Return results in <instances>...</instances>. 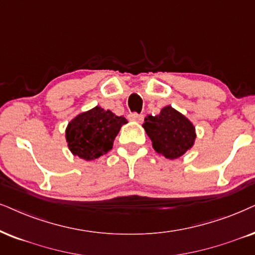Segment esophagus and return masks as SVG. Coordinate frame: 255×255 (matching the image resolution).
I'll list each match as a JSON object with an SVG mask.
<instances>
[{"label": "esophagus", "instance_id": "esophagus-1", "mask_svg": "<svg viewBox=\"0 0 255 255\" xmlns=\"http://www.w3.org/2000/svg\"><path fill=\"white\" fill-rule=\"evenodd\" d=\"M128 119H129L130 121H135V122H138V124H141V122L143 121V115L137 114V113H130V114L128 115Z\"/></svg>", "mask_w": 255, "mask_h": 255}]
</instances>
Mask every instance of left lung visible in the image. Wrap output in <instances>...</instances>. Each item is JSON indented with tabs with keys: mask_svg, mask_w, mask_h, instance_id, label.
Returning <instances> with one entry per match:
<instances>
[{
	"mask_svg": "<svg viewBox=\"0 0 255 255\" xmlns=\"http://www.w3.org/2000/svg\"><path fill=\"white\" fill-rule=\"evenodd\" d=\"M142 126L156 153L167 159H178L194 144L195 127L172 106L162 108L155 117L148 115Z\"/></svg>",
	"mask_w": 255,
	"mask_h": 255,
	"instance_id": "left-lung-1",
	"label": "left lung"
}]
</instances>
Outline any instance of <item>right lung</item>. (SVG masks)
Segmentation results:
<instances>
[{"label": "right lung", "instance_id": "add662e5", "mask_svg": "<svg viewBox=\"0 0 255 255\" xmlns=\"http://www.w3.org/2000/svg\"><path fill=\"white\" fill-rule=\"evenodd\" d=\"M127 124L124 117L96 106L81 113L66 128V140L73 155L92 161L107 154L113 148L121 127Z\"/></svg>", "mask_w": 255, "mask_h": 255}]
</instances>
